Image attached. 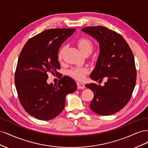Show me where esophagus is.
<instances>
[{"instance_id":"34e87169","label":"esophagus","mask_w":148,"mask_h":148,"mask_svg":"<svg viewBox=\"0 0 148 148\" xmlns=\"http://www.w3.org/2000/svg\"><path fill=\"white\" fill-rule=\"evenodd\" d=\"M77 87L78 89H84L85 88L84 84L83 83H77Z\"/></svg>"}]
</instances>
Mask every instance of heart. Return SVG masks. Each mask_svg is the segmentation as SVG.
<instances>
[{
  "label": "heart",
  "instance_id": "obj_1",
  "mask_svg": "<svg viewBox=\"0 0 148 148\" xmlns=\"http://www.w3.org/2000/svg\"><path fill=\"white\" fill-rule=\"evenodd\" d=\"M77 45L83 55L86 53H91L93 49L92 43L86 38L79 39L77 42ZM65 49V46L62 47L58 53V59L59 60H62ZM88 72L89 70L86 67H77V68L71 69L69 71V74L73 78L79 80V81H82L84 79L85 76L88 73Z\"/></svg>",
  "mask_w": 148,
  "mask_h": 148
}]
</instances>
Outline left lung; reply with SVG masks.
Here are the masks:
<instances>
[{
  "mask_svg": "<svg viewBox=\"0 0 148 148\" xmlns=\"http://www.w3.org/2000/svg\"><path fill=\"white\" fill-rule=\"evenodd\" d=\"M82 31L99 44L100 52L90 78L99 82L107 79L103 86L95 83L85 85L94 92L89 107L99 115L114 114L127 105L135 86L136 70L133 52L122 36L104 26H89Z\"/></svg>",
  "mask_w": 148,
  "mask_h": 148,
  "instance_id": "1",
  "label": "left lung"
}]
</instances>
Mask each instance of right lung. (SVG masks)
<instances>
[{
    "label": "right lung",
    "mask_w": 148,
    "mask_h": 148,
    "mask_svg": "<svg viewBox=\"0 0 148 148\" xmlns=\"http://www.w3.org/2000/svg\"><path fill=\"white\" fill-rule=\"evenodd\" d=\"M75 30H45L29 39L22 49L15 74V87L21 104L36 119L56 117L64 109L66 96L77 90V83L69 77L60 79L57 85L47 82L49 73H59V49Z\"/></svg>",
    "instance_id": "add662e5"
}]
</instances>
